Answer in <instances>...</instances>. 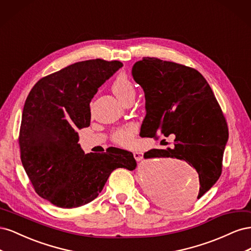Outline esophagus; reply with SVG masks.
<instances>
[{
	"mask_svg": "<svg viewBox=\"0 0 251 251\" xmlns=\"http://www.w3.org/2000/svg\"><path fill=\"white\" fill-rule=\"evenodd\" d=\"M133 154H134V158L136 159V161H141L142 160V158H143V153H142V151H135Z\"/></svg>",
	"mask_w": 251,
	"mask_h": 251,
	"instance_id": "esophagus-1",
	"label": "esophagus"
}]
</instances>
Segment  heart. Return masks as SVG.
Returning a JSON list of instances; mask_svg holds the SVG:
<instances>
[{"instance_id": "heart-1", "label": "heart", "mask_w": 251, "mask_h": 251, "mask_svg": "<svg viewBox=\"0 0 251 251\" xmlns=\"http://www.w3.org/2000/svg\"><path fill=\"white\" fill-rule=\"evenodd\" d=\"M112 91L121 101H124L127 96L135 94V88L131 79L126 74H119L112 83ZM135 126H127L119 128L113 134V140L121 146H131L134 142Z\"/></svg>"}]
</instances>
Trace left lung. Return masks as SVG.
Masks as SVG:
<instances>
[{
    "label": "left lung",
    "mask_w": 251,
    "mask_h": 251,
    "mask_svg": "<svg viewBox=\"0 0 251 251\" xmlns=\"http://www.w3.org/2000/svg\"><path fill=\"white\" fill-rule=\"evenodd\" d=\"M132 75L146 97L141 137L158 134L176 137L174 149H153L143 157H171L187 162L199 175L201 198L221 176L228 140L225 117L208 82L193 68L156 57L135 63ZM184 202L173 195L169 203L179 206Z\"/></svg>",
    "instance_id": "8db88e82"
}]
</instances>
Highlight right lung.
Instances as JSON below:
<instances>
[{"label": "right lung", "instance_id": "1", "mask_svg": "<svg viewBox=\"0 0 251 251\" xmlns=\"http://www.w3.org/2000/svg\"><path fill=\"white\" fill-rule=\"evenodd\" d=\"M123 66L100 58L75 63L41 78L27 96L21 160L36 194L55 206L85 205L100 195L114 170L136 169L133 154L125 150L85 154L76 132L90 126V102L98 88Z\"/></svg>", "mask_w": 251, "mask_h": 251}]
</instances>
